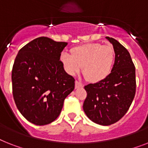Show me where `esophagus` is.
Listing matches in <instances>:
<instances>
[{
  "instance_id": "obj_1",
  "label": "esophagus",
  "mask_w": 148,
  "mask_h": 148,
  "mask_svg": "<svg viewBox=\"0 0 148 148\" xmlns=\"http://www.w3.org/2000/svg\"><path fill=\"white\" fill-rule=\"evenodd\" d=\"M84 87V85L81 84V83L78 82L77 80L75 81V89H78V88H82Z\"/></svg>"
}]
</instances>
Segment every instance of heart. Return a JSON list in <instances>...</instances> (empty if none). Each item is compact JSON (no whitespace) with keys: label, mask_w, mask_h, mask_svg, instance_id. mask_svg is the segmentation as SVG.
Here are the masks:
<instances>
[{"label":"heart","mask_w":148,"mask_h":148,"mask_svg":"<svg viewBox=\"0 0 148 148\" xmlns=\"http://www.w3.org/2000/svg\"><path fill=\"white\" fill-rule=\"evenodd\" d=\"M116 59L115 49L110 45L86 43L72 48L70 55L62 54L60 61L68 74L74 76L83 68V74L88 81L98 83L107 77Z\"/></svg>","instance_id":"heart-1"}]
</instances>
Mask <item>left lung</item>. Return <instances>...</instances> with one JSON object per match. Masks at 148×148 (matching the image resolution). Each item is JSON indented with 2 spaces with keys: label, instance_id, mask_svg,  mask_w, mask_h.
<instances>
[{
  "label": "left lung",
  "instance_id": "1",
  "mask_svg": "<svg viewBox=\"0 0 148 148\" xmlns=\"http://www.w3.org/2000/svg\"><path fill=\"white\" fill-rule=\"evenodd\" d=\"M106 39L115 49V64L106 79L84 86L87 96L83 109L92 122L110 125L121 119L130 107L136 81L135 68L128 50L113 38Z\"/></svg>",
  "mask_w": 148,
  "mask_h": 148
}]
</instances>
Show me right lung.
Masks as SVG:
<instances>
[{"label": "right lung", "instance_id": "obj_1", "mask_svg": "<svg viewBox=\"0 0 148 148\" xmlns=\"http://www.w3.org/2000/svg\"><path fill=\"white\" fill-rule=\"evenodd\" d=\"M68 45L39 37L18 52L12 70L13 95L18 110L29 122L45 125L62 112L66 97L74 90V77L60 60Z\"/></svg>", "mask_w": 148, "mask_h": 148}]
</instances>
